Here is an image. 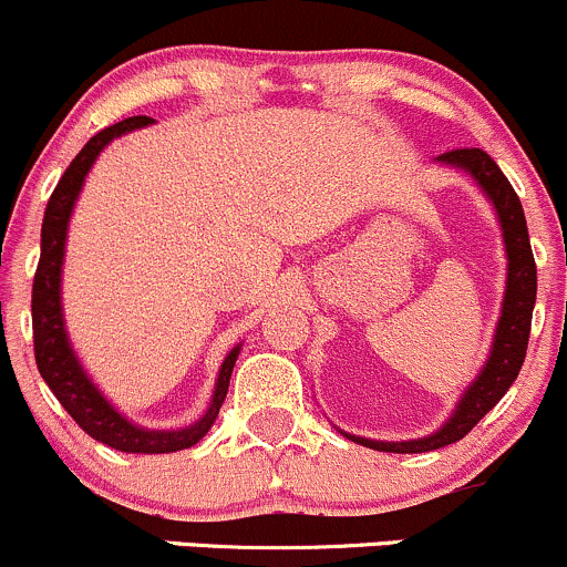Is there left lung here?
I'll return each instance as SVG.
<instances>
[{
  "mask_svg": "<svg viewBox=\"0 0 567 567\" xmlns=\"http://www.w3.org/2000/svg\"><path fill=\"white\" fill-rule=\"evenodd\" d=\"M437 163L473 176V182L478 184L481 193L486 195L494 214H497L499 230H503L505 258H508L503 307H499L497 329H494L486 363L475 374L473 383L458 396L454 413L449 415L443 426L434 429L426 437L396 440V443L359 437V434L339 429L353 443L367 445L372 451H385V454H426V451L443 449V445L462 440L505 396V391L514 385V380L519 378L524 353H527L529 323H533L538 271H535V258L533 249H529L527 219H524L519 195L514 193L508 178H505L503 171L497 168V163L488 157L484 148H454V152L440 154Z\"/></svg>",
  "mask_w": 567,
  "mask_h": 567,
  "instance_id": "left-lung-1",
  "label": "left lung"
}]
</instances>
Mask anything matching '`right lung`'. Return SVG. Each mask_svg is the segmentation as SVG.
<instances>
[{
  "label": "right lung",
  "mask_w": 567,
  "mask_h": 567,
  "mask_svg": "<svg viewBox=\"0 0 567 567\" xmlns=\"http://www.w3.org/2000/svg\"><path fill=\"white\" fill-rule=\"evenodd\" d=\"M154 118L148 116H130L124 122L113 124V127L100 130L86 146L75 154L70 168L59 178L56 189H53L51 200L45 206L43 230H40V264L34 274L32 288V329H34V361H38L40 374L59 399L64 410L75 419L89 437L97 443L111 445V449L124 451V454H174V451L193 449L198 440L217 421L219 408L225 402V393L230 385V372H234L241 344H236L228 355H225L223 367H219L217 380H214L212 402H208L206 413L200 415L195 424L182 429H148L133 424L124 413L113 408V402L97 389L89 372L83 369L79 355H75L73 342H70L68 326H64V309H62V264H64V247H68V228L70 217L75 212V200H79L83 182H86L89 171L97 163L103 148L111 141L122 138V135L133 133V130L148 127Z\"/></svg>",
  "instance_id": "add662e5"
}]
</instances>
